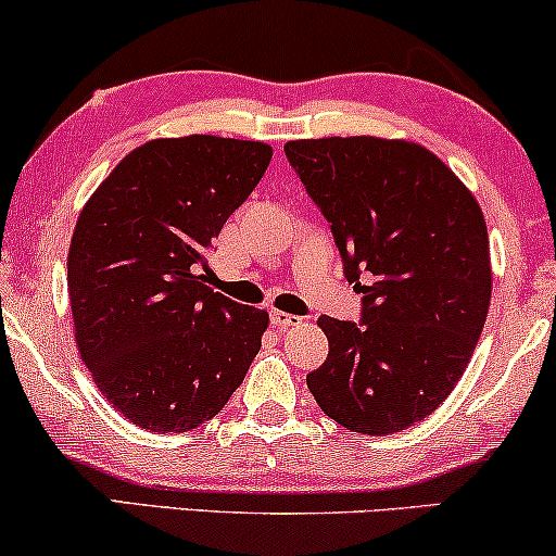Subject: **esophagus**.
<instances>
[{
    "mask_svg": "<svg viewBox=\"0 0 556 556\" xmlns=\"http://www.w3.org/2000/svg\"><path fill=\"white\" fill-rule=\"evenodd\" d=\"M270 321H273V327H276V329H291V327H299V324H301L299 316L278 312V308H273V312H270Z\"/></svg>",
    "mask_w": 556,
    "mask_h": 556,
    "instance_id": "1",
    "label": "esophagus"
}]
</instances>
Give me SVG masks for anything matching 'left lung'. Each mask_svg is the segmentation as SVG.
<instances>
[{
	"instance_id": "1",
	"label": "left lung",
	"mask_w": 556,
	"mask_h": 556,
	"mask_svg": "<svg viewBox=\"0 0 556 556\" xmlns=\"http://www.w3.org/2000/svg\"><path fill=\"white\" fill-rule=\"evenodd\" d=\"M286 155L363 293V324L319 319L329 357L306 375L308 391L357 434L414 427L459 383L488 316L493 268L478 199L410 140H288Z\"/></svg>"
}]
</instances>
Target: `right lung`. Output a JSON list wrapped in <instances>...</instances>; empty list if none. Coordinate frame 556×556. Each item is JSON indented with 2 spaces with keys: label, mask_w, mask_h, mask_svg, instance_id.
<instances>
[{
  "label": "right lung",
  "mask_w": 556,
  "mask_h": 556,
  "mask_svg": "<svg viewBox=\"0 0 556 556\" xmlns=\"http://www.w3.org/2000/svg\"><path fill=\"white\" fill-rule=\"evenodd\" d=\"M273 148L157 137L114 165L78 214L68 299L78 355L135 427L214 419L263 348L268 312L208 286V248L268 170Z\"/></svg>",
  "instance_id": "add662e5"
}]
</instances>
